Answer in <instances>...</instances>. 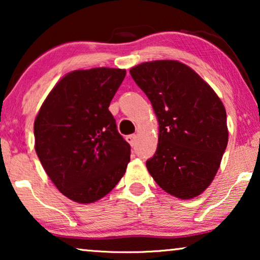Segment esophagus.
Here are the masks:
<instances>
[{
  "label": "esophagus",
  "mask_w": 260,
  "mask_h": 260,
  "mask_svg": "<svg viewBox=\"0 0 260 260\" xmlns=\"http://www.w3.org/2000/svg\"><path fill=\"white\" fill-rule=\"evenodd\" d=\"M126 141L129 142L131 147H135V144H136V135H129V136H126Z\"/></svg>",
  "instance_id": "esophagus-1"
}]
</instances>
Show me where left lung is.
Listing matches in <instances>:
<instances>
[{"instance_id":"1","label":"left lung","mask_w":260,"mask_h":260,"mask_svg":"<svg viewBox=\"0 0 260 260\" xmlns=\"http://www.w3.org/2000/svg\"><path fill=\"white\" fill-rule=\"evenodd\" d=\"M130 74L158 122L157 150L147 161L149 174L173 197H199L214 180L229 142L222 102L194 70L177 60L142 62Z\"/></svg>"}]
</instances>
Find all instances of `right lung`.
Masks as SVG:
<instances>
[{
	"mask_svg": "<svg viewBox=\"0 0 260 260\" xmlns=\"http://www.w3.org/2000/svg\"><path fill=\"white\" fill-rule=\"evenodd\" d=\"M125 74L110 67L72 71L35 117L38 157L60 193L78 204L101 200L126 172L130 145L109 111Z\"/></svg>",
	"mask_w": 260,
	"mask_h": 260,
	"instance_id": "obj_1",
	"label": "right lung"
}]
</instances>
